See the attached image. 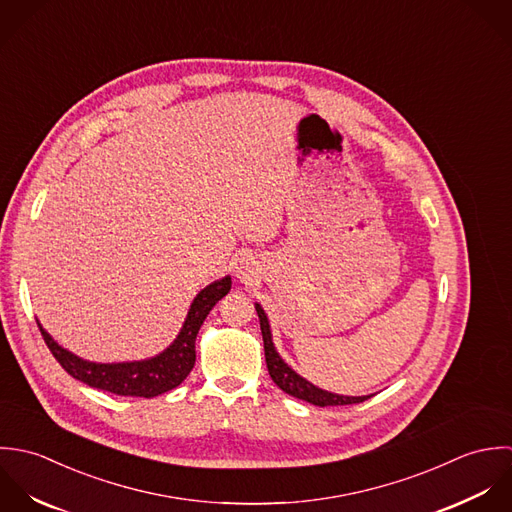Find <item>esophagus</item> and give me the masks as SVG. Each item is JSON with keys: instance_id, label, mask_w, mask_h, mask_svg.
<instances>
[{"instance_id": "1", "label": "esophagus", "mask_w": 512, "mask_h": 512, "mask_svg": "<svg viewBox=\"0 0 512 512\" xmlns=\"http://www.w3.org/2000/svg\"><path fill=\"white\" fill-rule=\"evenodd\" d=\"M237 269H239V271H237V273H239V277H245V271H243L241 267H237Z\"/></svg>"}]
</instances>
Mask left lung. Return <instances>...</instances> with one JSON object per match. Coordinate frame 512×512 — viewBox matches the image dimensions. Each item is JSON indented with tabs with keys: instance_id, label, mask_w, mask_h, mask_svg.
Returning a JSON list of instances; mask_svg holds the SVG:
<instances>
[{
	"instance_id": "left-lung-1",
	"label": "left lung",
	"mask_w": 512,
	"mask_h": 512,
	"mask_svg": "<svg viewBox=\"0 0 512 512\" xmlns=\"http://www.w3.org/2000/svg\"><path fill=\"white\" fill-rule=\"evenodd\" d=\"M255 310L259 314V324H261V334H263V344H265V362L269 368V374L273 378V382L289 396L305 400L312 406H320V408H328V406H350V404H360L366 402L370 396H338V394H330L326 390H320L316 386H312L303 376H299L293 368H289L283 358L277 354L275 346H273V338H271V326L267 320L265 310L261 308L259 303H255Z\"/></svg>"
}]
</instances>
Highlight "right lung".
Returning <instances> with one entry per match:
<instances>
[{"mask_svg": "<svg viewBox=\"0 0 512 512\" xmlns=\"http://www.w3.org/2000/svg\"><path fill=\"white\" fill-rule=\"evenodd\" d=\"M231 289V277H223L194 299L186 322L178 334V338L158 356L140 360V362H120V364H97L83 360L63 346H59L47 330L37 322L41 336L55 356V360L63 366L67 374L83 384L104 390L116 396H134V398H154L164 392L180 386L196 364V336L204 324L205 316L221 301Z\"/></svg>", "mask_w": 512, "mask_h": 512, "instance_id": "right-lung-1", "label": "right lung"}]
</instances>
